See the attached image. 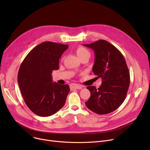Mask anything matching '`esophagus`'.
Returning <instances> with one entry per match:
<instances>
[{"mask_svg": "<svg viewBox=\"0 0 150 150\" xmlns=\"http://www.w3.org/2000/svg\"><path fill=\"white\" fill-rule=\"evenodd\" d=\"M70 89L71 90H73V89H82V87L79 85V84H71L70 85Z\"/></svg>", "mask_w": 150, "mask_h": 150, "instance_id": "1", "label": "esophagus"}]
</instances>
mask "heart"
Returning a JSON list of instances; mask_svg holds the SVG:
<instances>
[{
  "instance_id": "b5f03b06",
  "label": "heart",
  "mask_w": 150,
  "mask_h": 150,
  "mask_svg": "<svg viewBox=\"0 0 150 150\" xmlns=\"http://www.w3.org/2000/svg\"><path fill=\"white\" fill-rule=\"evenodd\" d=\"M76 54L78 57H79L80 58L83 57H86V56H89L90 57V53L89 52L85 49L84 47L80 46L78 47L76 50Z\"/></svg>"
}]
</instances>
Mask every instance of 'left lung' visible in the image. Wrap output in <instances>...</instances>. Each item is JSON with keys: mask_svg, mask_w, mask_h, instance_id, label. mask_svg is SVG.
<instances>
[{"mask_svg": "<svg viewBox=\"0 0 150 150\" xmlns=\"http://www.w3.org/2000/svg\"><path fill=\"white\" fill-rule=\"evenodd\" d=\"M83 45L94 50L95 62L92 68L97 78L102 79L101 85L88 86L91 97L86 102L91 111L98 114L114 111L124 101L130 83V75L122 53L105 41H97Z\"/></svg>", "mask_w": 150, "mask_h": 150, "instance_id": "left-lung-1", "label": "left lung"}]
</instances>
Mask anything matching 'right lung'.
Returning a JSON list of instances; mask_svg holds the SVG:
<instances>
[{
  "instance_id": "obj_1",
  "label": "right lung",
  "mask_w": 150,
  "mask_h": 150,
  "mask_svg": "<svg viewBox=\"0 0 150 150\" xmlns=\"http://www.w3.org/2000/svg\"><path fill=\"white\" fill-rule=\"evenodd\" d=\"M68 45L50 41L36 46L20 66L18 81L25 103L35 114L49 117L64 105L68 84L53 83L52 73L59 69V59Z\"/></svg>"
}]
</instances>
